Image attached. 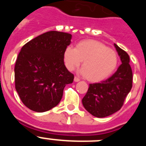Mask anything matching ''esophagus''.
Returning a JSON list of instances; mask_svg holds the SVG:
<instances>
[{
	"mask_svg": "<svg viewBox=\"0 0 146 146\" xmlns=\"http://www.w3.org/2000/svg\"><path fill=\"white\" fill-rule=\"evenodd\" d=\"M74 82H79V81L80 80V78H78V77H74Z\"/></svg>",
	"mask_w": 146,
	"mask_h": 146,
	"instance_id": "34e87169",
	"label": "esophagus"
}]
</instances>
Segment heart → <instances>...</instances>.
Returning a JSON list of instances; mask_svg holds the SVG:
<instances>
[{"label":"heart","instance_id":"1","mask_svg":"<svg viewBox=\"0 0 146 146\" xmlns=\"http://www.w3.org/2000/svg\"><path fill=\"white\" fill-rule=\"evenodd\" d=\"M64 60L66 68L70 71L74 70L83 61L81 73L91 82L106 79L116 69L118 61L115 50L93 39L78 42L74 49L66 47Z\"/></svg>","mask_w":146,"mask_h":146}]
</instances>
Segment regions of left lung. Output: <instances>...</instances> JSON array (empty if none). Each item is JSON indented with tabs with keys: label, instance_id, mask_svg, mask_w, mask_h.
<instances>
[{
	"label": "left lung",
	"instance_id": "1",
	"mask_svg": "<svg viewBox=\"0 0 146 146\" xmlns=\"http://www.w3.org/2000/svg\"><path fill=\"white\" fill-rule=\"evenodd\" d=\"M121 63L117 71L106 80L89 85L82 99V104L88 113L97 118L109 116L123 106L132 87V71L129 56L114 44Z\"/></svg>",
	"mask_w": 146,
	"mask_h": 146
}]
</instances>
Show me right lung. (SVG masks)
Listing matches in <instances>:
<instances>
[{
    "label": "right lung",
    "instance_id": "obj_1",
    "mask_svg": "<svg viewBox=\"0 0 146 146\" xmlns=\"http://www.w3.org/2000/svg\"><path fill=\"white\" fill-rule=\"evenodd\" d=\"M72 35L48 31L27 42L15 67V88L21 101L33 111L42 113L58 104L66 85L74 74L64 65V52Z\"/></svg>",
    "mask_w": 146,
    "mask_h": 146
}]
</instances>
